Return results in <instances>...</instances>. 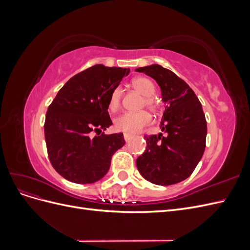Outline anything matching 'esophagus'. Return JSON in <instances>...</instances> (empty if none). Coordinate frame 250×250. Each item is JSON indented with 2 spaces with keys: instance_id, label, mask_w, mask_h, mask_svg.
I'll return each instance as SVG.
<instances>
[{
  "instance_id": "1",
  "label": "esophagus",
  "mask_w": 250,
  "mask_h": 250,
  "mask_svg": "<svg viewBox=\"0 0 250 250\" xmlns=\"http://www.w3.org/2000/svg\"><path fill=\"white\" fill-rule=\"evenodd\" d=\"M131 139H132V134H129V133H124V140H125L126 142H129Z\"/></svg>"
}]
</instances>
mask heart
I'll list each match as a JSON object with an SVG mask.
<instances>
[{"instance_id":"obj_1","label":"heart","mask_w":250,"mask_h":250,"mask_svg":"<svg viewBox=\"0 0 250 250\" xmlns=\"http://www.w3.org/2000/svg\"><path fill=\"white\" fill-rule=\"evenodd\" d=\"M132 86L144 97L143 105L150 110H156V102L154 100L155 86L153 82L145 77H137L132 80ZM122 97V88L117 86L111 90L108 98V108L111 111L119 109ZM151 121V117L147 111L124 112L115 119V128L118 131L125 133H137Z\"/></svg>"}]
</instances>
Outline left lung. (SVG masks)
<instances>
[{
    "instance_id": "obj_1",
    "label": "left lung",
    "mask_w": 250,
    "mask_h": 250,
    "mask_svg": "<svg viewBox=\"0 0 250 250\" xmlns=\"http://www.w3.org/2000/svg\"><path fill=\"white\" fill-rule=\"evenodd\" d=\"M135 71L153 78L160 86L166 105L160 128L167 133L145 137L147 148L138 157V170L154 185L178 184L193 173L206 149L208 128L201 103L183 79L160 64Z\"/></svg>"
}]
</instances>
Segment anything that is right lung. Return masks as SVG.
<instances>
[{
    "label": "right lung",
    "mask_w": 250,
    "mask_h": 250,
    "mask_svg": "<svg viewBox=\"0 0 250 250\" xmlns=\"http://www.w3.org/2000/svg\"><path fill=\"white\" fill-rule=\"evenodd\" d=\"M129 69L96 64L75 75L60 88L46 115L44 139L50 162L60 175L76 184L104 177L116 151L125 145L123 133L95 135L112 122L108 98Z\"/></svg>",
    "instance_id": "right-lung-1"
}]
</instances>
